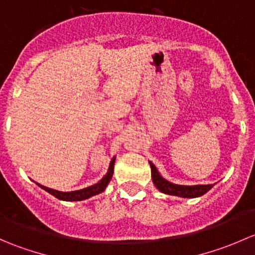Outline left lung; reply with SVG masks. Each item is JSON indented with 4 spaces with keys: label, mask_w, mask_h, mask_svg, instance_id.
I'll use <instances>...</instances> for the list:
<instances>
[{
    "label": "left lung",
    "mask_w": 255,
    "mask_h": 255,
    "mask_svg": "<svg viewBox=\"0 0 255 255\" xmlns=\"http://www.w3.org/2000/svg\"><path fill=\"white\" fill-rule=\"evenodd\" d=\"M151 169V179H153L154 185L159 191L166 195H173V196L187 197V199H194V197H200L206 194L213 187V185H177L168 181L159 174L158 169L155 168L151 161H149Z\"/></svg>",
    "instance_id": "obj_1"
}]
</instances>
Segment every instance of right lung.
<instances>
[{"mask_svg": "<svg viewBox=\"0 0 255 255\" xmlns=\"http://www.w3.org/2000/svg\"><path fill=\"white\" fill-rule=\"evenodd\" d=\"M115 161H116V156H113L111 163L109 165V170H107L106 175L102 177L97 184L91 185L89 187H85V189L81 190H75V191H58V190L50 189V187L44 186V185H40L38 182L35 184L40 187V189L45 190V191L49 192L50 195L55 196L56 199L61 200V201H82V200L90 199V197L95 196L97 194H101V192L105 191V189L107 187L109 182L111 181L112 176H113V169H115Z\"/></svg>", "mask_w": 255, "mask_h": 255, "instance_id": "obj_1", "label": "right lung"}]
</instances>
